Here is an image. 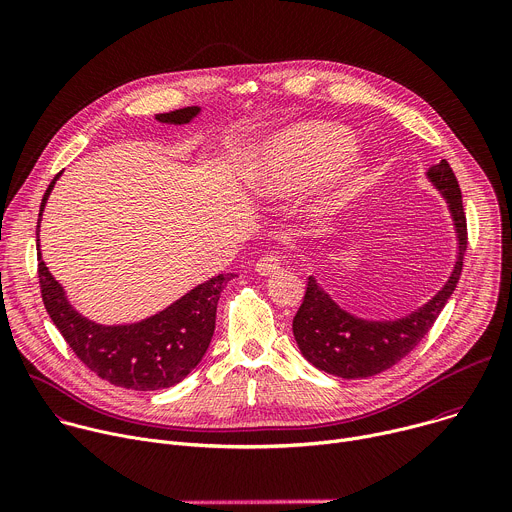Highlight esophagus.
I'll list each match as a JSON object with an SVG mask.
<instances>
[{
    "label": "esophagus",
    "mask_w": 512,
    "mask_h": 512,
    "mask_svg": "<svg viewBox=\"0 0 512 512\" xmlns=\"http://www.w3.org/2000/svg\"><path fill=\"white\" fill-rule=\"evenodd\" d=\"M281 263H283V257L279 253H267L257 261V271L261 275H269V273H275L281 267Z\"/></svg>",
    "instance_id": "esophagus-1"
}]
</instances>
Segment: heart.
<instances>
[{
  "mask_svg": "<svg viewBox=\"0 0 512 512\" xmlns=\"http://www.w3.org/2000/svg\"><path fill=\"white\" fill-rule=\"evenodd\" d=\"M350 148V135L330 123H300L279 135L263 154V188L271 196L296 192L322 176ZM354 168L342 178L336 198H344L356 186Z\"/></svg>",
  "mask_w": 512,
  "mask_h": 512,
  "instance_id": "1",
  "label": "heart"
}]
</instances>
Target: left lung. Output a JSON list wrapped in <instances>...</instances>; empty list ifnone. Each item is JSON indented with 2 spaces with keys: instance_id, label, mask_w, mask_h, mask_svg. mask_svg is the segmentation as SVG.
<instances>
[{
  "instance_id": "obj_1",
  "label": "left lung",
  "mask_w": 512,
  "mask_h": 512,
  "mask_svg": "<svg viewBox=\"0 0 512 512\" xmlns=\"http://www.w3.org/2000/svg\"><path fill=\"white\" fill-rule=\"evenodd\" d=\"M427 176L446 196L458 231V261L448 283L407 318L369 322L354 318L336 306L316 279L310 277L304 302L294 316V336L302 354L316 369L342 379H367L389 371L421 342L454 294L468 247L462 190L446 160L433 166Z\"/></svg>"
}]
</instances>
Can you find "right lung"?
Segmentation results:
<instances>
[{"label":"right lung","instance_id":"right-lung-1","mask_svg":"<svg viewBox=\"0 0 512 512\" xmlns=\"http://www.w3.org/2000/svg\"><path fill=\"white\" fill-rule=\"evenodd\" d=\"M196 113L198 107H184L160 113L156 119L162 123H188ZM58 176L60 172L44 192L40 216ZM233 277L235 273L216 275L143 322L101 326L68 304L62 285L48 271L42 255L38 257L42 302L66 344L97 377L133 391L168 389L196 369L214 334L218 298Z\"/></svg>","mask_w":512,"mask_h":512}]
</instances>
